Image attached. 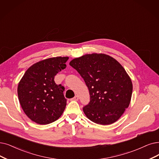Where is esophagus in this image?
Instances as JSON below:
<instances>
[{
	"mask_svg": "<svg viewBox=\"0 0 159 159\" xmlns=\"http://www.w3.org/2000/svg\"><path fill=\"white\" fill-rule=\"evenodd\" d=\"M78 99H79V97H78V96H77V95H76V96H75L73 98H72L71 99V100H74V101H77V100H78Z\"/></svg>",
	"mask_w": 159,
	"mask_h": 159,
	"instance_id": "1",
	"label": "esophagus"
}]
</instances>
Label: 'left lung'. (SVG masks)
Segmentation results:
<instances>
[{
  "mask_svg": "<svg viewBox=\"0 0 159 159\" xmlns=\"http://www.w3.org/2000/svg\"><path fill=\"white\" fill-rule=\"evenodd\" d=\"M84 78L90 94V102L84 107L86 117L102 125H111L129 107L132 83L120 63L104 53L86 54L70 62Z\"/></svg>",
  "mask_w": 159,
  "mask_h": 159,
  "instance_id": "obj_1",
  "label": "left lung"
}]
</instances>
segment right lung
I'll return each instance as SVG.
<instances>
[{
  "label": "right lung",
  "mask_w": 159,
  "mask_h": 159,
  "mask_svg": "<svg viewBox=\"0 0 159 159\" xmlns=\"http://www.w3.org/2000/svg\"><path fill=\"white\" fill-rule=\"evenodd\" d=\"M68 57H57L40 61L25 72L17 87V95L26 116L40 125L57 120L64 111L66 99L65 87L55 83L54 78L66 66Z\"/></svg>",
  "instance_id": "add662e5"
}]
</instances>
